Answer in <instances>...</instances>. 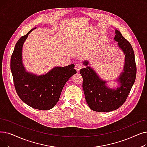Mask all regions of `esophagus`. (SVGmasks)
<instances>
[{"mask_svg": "<svg viewBox=\"0 0 147 147\" xmlns=\"http://www.w3.org/2000/svg\"><path fill=\"white\" fill-rule=\"evenodd\" d=\"M82 67H83L82 65L80 64V63H76V64L75 65V69H76V71H79L80 69L81 68H82Z\"/></svg>", "mask_w": 147, "mask_h": 147, "instance_id": "34e87169", "label": "esophagus"}]
</instances>
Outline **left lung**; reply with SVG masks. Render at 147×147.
Here are the masks:
<instances>
[{
	"mask_svg": "<svg viewBox=\"0 0 147 147\" xmlns=\"http://www.w3.org/2000/svg\"><path fill=\"white\" fill-rule=\"evenodd\" d=\"M115 34L114 40L125 56L124 72L117 80L120 86L116 89L107 87L106 81L101 80L90 66L80 70L86 103L95 112H111L118 109L125 101L135 81L136 65L132 46L119 30H115ZM88 63L85 61L83 63L87 66Z\"/></svg>",
	"mask_w": 147,
	"mask_h": 147,
	"instance_id": "obj_1",
	"label": "left lung"
}]
</instances>
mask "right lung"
<instances>
[{"mask_svg":"<svg viewBox=\"0 0 147 147\" xmlns=\"http://www.w3.org/2000/svg\"><path fill=\"white\" fill-rule=\"evenodd\" d=\"M34 29L22 36L16 43L11 58V70L16 91L21 100L34 109L47 111L58 103L63 86L76 73V70L74 65L71 64L56 67L40 76L27 72L22 62V47Z\"/></svg>","mask_w":147,"mask_h":147,"instance_id":"obj_1","label":"right lung"}]
</instances>
